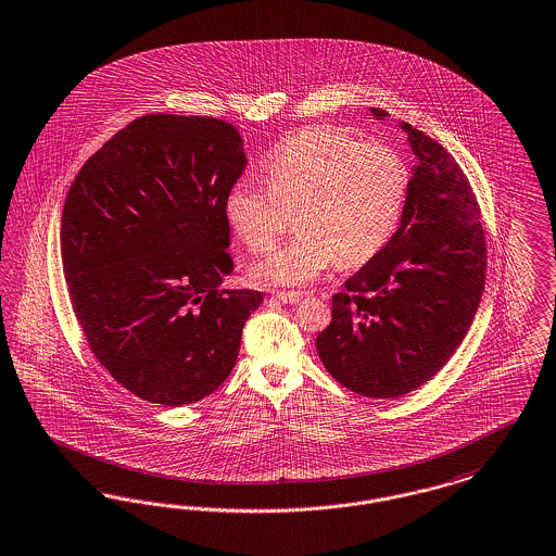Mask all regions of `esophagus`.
Here are the masks:
<instances>
[{
    "label": "esophagus",
    "mask_w": 556,
    "mask_h": 556,
    "mask_svg": "<svg viewBox=\"0 0 556 556\" xmlns=\"http://www.w3.org/2000/svg\"><path fill=\"white\" fill-rule=\"evenodd\" d=\"M273 298L279 300L281 304H298L304 300V293L302 291H275Z\"/></svg>",
    "instance_id": "obj_1"
}]
</instances>
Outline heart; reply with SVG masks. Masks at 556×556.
<instances>
[{"label":"heart","mask_w":556,"mask_h":556,"mask_svg":"<svg viewBox=\"0 0 556 556\" xmlns=\"http://www.w3.org/2000/svg\"><path fill=\"white\" fill-rule=\"evenodd\" d=\"M407 167L382 142L311 126L277 144L265 163V185L238 179L223 199V215L252 252H267L288 229L298 233L250 267L265 288L312 283L339 261L362 265L395 233L407 197Z\"/></svg>","instance_id":"obj_1"}]
</instances>
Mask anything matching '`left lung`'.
I'll return each mask as SVG.
<instances>
[{
	"mask_svg": "<svg viewBox=\"0 0 556 556\" xmlns=\"http://www.w3.org/2000/svg\"><path fill=\"white\" fill-rule=\"evenodd\" d=\"M400 126L418 159L400 227L334 293L331 325L316 337L329 375L375 400L401 397L443 368L466 337L486 277L480 206L466 174L437 140Z\"/></svg>",
	"mask_w": 556,
	"mask_h": 556,
	"instance_id": "8db88e82",
	"label": "left lung"
}]
</instances>
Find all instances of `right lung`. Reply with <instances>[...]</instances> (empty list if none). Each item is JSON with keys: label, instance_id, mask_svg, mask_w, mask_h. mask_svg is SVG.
Here are the masks:
<instances>
[{"label": "right lung", "instance_id": "add662e5", "mask_svg": "<svg viewBox=\"0 0 556 556\" xmlns=\"http://www.w3.org/2000/svg\"><path fill=\"white\" fill-rule=\"evenodd\" d=\"M245 167L236 126L199 115L134 119L83 165L62 213V263L90 352L140 400L211 395L263 302L222 289L233 261L223 199Z\"/></svg>", "mask_w": 556, "mask_h": 556}]
</instances>
